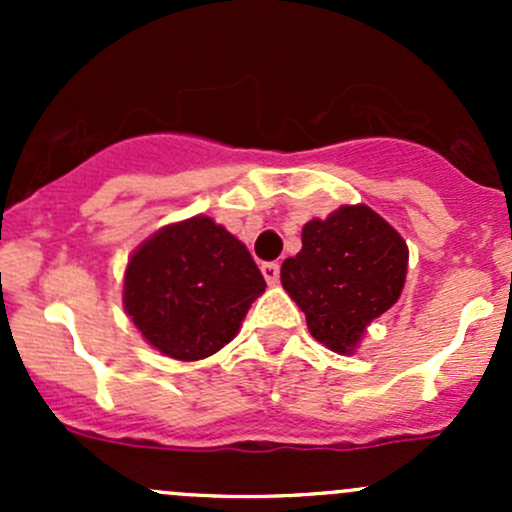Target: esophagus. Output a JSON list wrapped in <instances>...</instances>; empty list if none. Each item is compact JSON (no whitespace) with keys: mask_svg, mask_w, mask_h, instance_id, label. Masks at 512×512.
<instances>
[{"mask_svg":"<svg viewBox=\"0 0 512 512\" xmlns=\"http://www.w3.org/2000/svg\"><path fill=\"white\" fill-rule=\"evenodd\" d=\"M260 270L262 277L267 280V285H277V280H280V265H277V262H265Z\"/></svg>","mask_w":512,"mask_h":512,"instance_id":"obj_1","label":"esophagus"}]
</instances>
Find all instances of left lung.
Listing matches in <instances>:
<instances>
[{
	"instance_id": "1",
	"label": "left lung",
	"mask_w": 512,
	"mask_h": 512,
	"mask_svg": "<svg viewBox=\"0 0 512 512\" xmlns=\"http://www.w3.org/2000/svg\"><path fill=\"white\" fill-rule=\"evenodd\" d=\"M409 247L379 213L342 205L302 227V250L282 262V287L317 342L352 354L366 327L399 299Z\"/></svg>"
}]
</instances>
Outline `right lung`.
<instances>
[{"label":"right lung","instance_id":"add662e5","mask_svg":"<svg viewBox=\"0 0 512 512\" xmlns=\"http://www.w3.org/2000/svg\"><path fill=\"white\" fill-rule=\"evenodd\" d=\"M265 277L247 247L213 218L160 227L131 255L123 307L151 347L198 361L232 342Z\"/></svg>","mask_w":512,"mask_h":512}]
</instances>
